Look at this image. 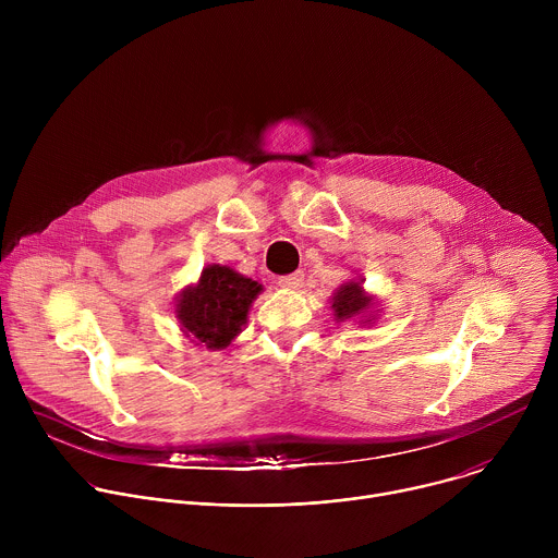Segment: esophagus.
<instances>
[{
    "mask_svg": "<svg viewBox=\"0 0 558 558\" xmlns=\"http://www.w3.org/2000/svg\"><path fill=\"white\" fill-rule=\"evenodd\" d=\"M302 280H304V274L302 271H295V274H289V276H282L278 280V284L282 289H300L302 287Z\"/></svg>",
    "mask_w": 558,
    "mask_h": 558,
    "instance_id": "34e87169",
    "label": "esophagus"
}]
</instances>
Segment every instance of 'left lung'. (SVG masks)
<instances>
[{
	"label": "left lung",
	"mask_w": 558,
	"mask_h": 558,
	"mask_svg": "<svg viewBox=\"0 0 558 558\" xmlns=\"http://www.w3.org/2000/svg\"><path fill=\"white\" fill-rule=\"evenodd\" d=\"M331 308H333V320L338 323H349V320H360V325H371L373 317V295H368L362 287V280H349L340 284L331 298Z\"/></svg>",
	"instance_id": "1"
}]
</instances>
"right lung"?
Segmentation results:
<instances>
[{"label": "right lung", "instance_id": "right-lung-1", "mask_svg": "<svg viewBox=\"0 0 558 558\" xmlns=\"http://www.w3.org/2000/svg\"><path fill=\"white\" fill-rule=\"evenodd\" d=\"M260 291L263 284L231 267L207 265L198 282L185 287L177 298L181 331L211 351L227 349L243 331L250 306Z\"/></svg>", "mask_w": 558, "mask_h": 558}]
</instances>
